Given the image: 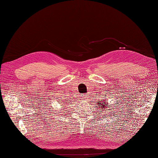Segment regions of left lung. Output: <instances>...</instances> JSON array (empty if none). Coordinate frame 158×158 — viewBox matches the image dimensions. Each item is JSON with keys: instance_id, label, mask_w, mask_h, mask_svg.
<instances>
[{"instance_id": "left-lung-1", "label": "left lung", "mask_w": 158, "mask_h": 158, "mask_svg": "<svg viewBox=\"0 0 158 158\" xmlns=\"http://www.w3.org/2000/svg\"><path fill=\"white\" fill-rule=\"evenodd\" d=\"M100 105H99L100 107H98V108H101L103 109L106 108V106H107V105H108V104H106V102H102V103H100Z\"/></svg>"}]
</instances>
